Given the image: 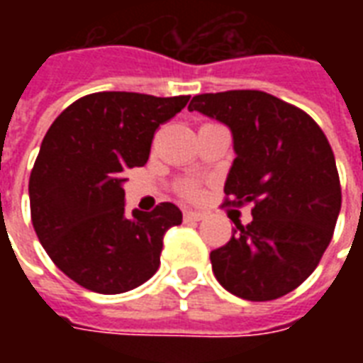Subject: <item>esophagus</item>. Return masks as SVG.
Returning a JSON list of instances; mask_svg holds the SVG:
<instances>
[{"label": "esophagus", "instance_id": "esophagus-1", "mask_svg": "<svg viewBox=\"0 0 363 363\" xmlns=\"http://www.w3.org/2000/svg\"><path fill=\"white\" fill-rule=\"evenodd\" d=\"M202 220H204V213L192 212V210H186V212H184V221H186V223H192V221H202Z\"/></svg>", "mask_w": 363, "mask_h": 363}]
</instances>
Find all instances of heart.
<instances>
[{
    "instance_id": "heart-1",
    "label": "heart",
    "mask_w": 363,
    "mask_h": 363,
    "mask_svg": "<svg viewBox=\"0 0 363 363\" xmlns=\"http://www.w3.org/2000/svg\"><path fill=\"white\" fill-rule=\"evenodd\" d=\"M184 192H186L189 196H194V194H196V192H194V189H192V186H189V189L184 190Z\"/></svg>"
}]
</instances>
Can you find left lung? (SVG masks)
<instances>
[{
	"instance_id": "1",
	"label": "left lung",
	"mask_w": 363,
	"mask_h": 363,
	"mask_svg": "<svg viewBox=\"0 0 363 363\" xmlns=\"http://www.w3.org/2000/svg\"><path fill=\"white\" fill-rule=\"evenodd\" d=\"M189 111L229 128L235 159L225 179L233 204L252 202V221L210 252L229 294L270 301L317 268L340 213L335 153L317 122L262 91L192 96Z\"/></svg>"
}]
</instances>
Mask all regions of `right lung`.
Wrapping results in <instances>:
<instances>
[{
	"label": "right lung",
	"mask_w": 363,
	"mask_h": 363,
	"mask_svg": "<svg viewBox=\"0 0 363 363\" xmlns=\"http://www.w3.org/2000/svg\"><path fill=\"white\" fill-rule=\"evenodd\" d=\"M189 95L104 91L82 96L46 132L28 181L38 241L62 272L96 294H124L157 272L171 202L126 213L122 171L143 167L153 134Z\"/></svg>",
	"instance_id": "right-lung-1"
}]
</instances>
